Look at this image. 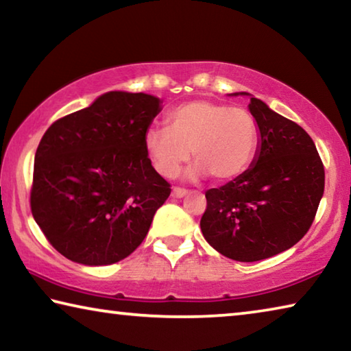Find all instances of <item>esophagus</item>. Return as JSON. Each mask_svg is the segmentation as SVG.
I'll return each mask as SVG.
<instances>
[{"mask_svg":"<svg viewBox=\"0 0 351 351\" xmlns=\"http://www.w3.org/2000/svg\"><path fill=\"white\" fill-rule=\"evenodd\" d=\"M186 195H187V190H184V189L175 187L173 190H171V197L173 198H182V197H186Z\"/></svg>","mask_w":351,"mask_h":351,"instance_id":"esophagus-1","label":"esophagus"}]
</instances>
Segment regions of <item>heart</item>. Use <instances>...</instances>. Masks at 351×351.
I'll return each mask as SVG.
<instances>
[{
	"instance_id": "heart-1",
	"label": "heart",
	"mask_w": 351,
	"mask_h": 351,
	"mask_svg": "<svg viewBox=\"0 0 351 351\" xmlns=\"http://www.w3.org/2000/svg\"><path fill=\"white\" fill-rule=\"evenodd\" d=\"M169 127H152L144 134V148L154 170L173 178L190 159L192 181L213 176L228 182L245 173L252 162L258 128L251 112L209 100H192L170 111Z\"/></svg>"
}]
</instances>
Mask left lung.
Masks as SVG:
<instances>
[{"instance_id":"obj_1","label":"left lung","mask_w":351,"mask_h":351,"mask_svg":"<svg viewBox=\"0 0 351 351\" xmlns=\"http://www.w3.org/2000/svg\"><path fill=\"white\" fill-rule=\"evenodd\" d=\"M258 128L257 152L239 178L206 192V241L237 261H258L293 247L316 217L325 171L313 139L295 122L249 93Z\"/></svg>"}]
</instances>
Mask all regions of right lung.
Here are the masks:
<instances>
[{
  "label": "right lung",
  "mask_w": 351,
  "mask_h": 351,
  "mask_svg": "<svg viewBox=\"0 0 351 351\" xmlns=\"http://www.w3.org/2000/svg\"><path fill=\"white\" fill-rule=\"evenodd\" d=\"M145 93L110 91L47 128L34 164L31 209L52 246L86 266L128 257L170 195L144 134L162 110Z\"/></svg>",
  "instance_id": "add662e5"
}]
</instances>
